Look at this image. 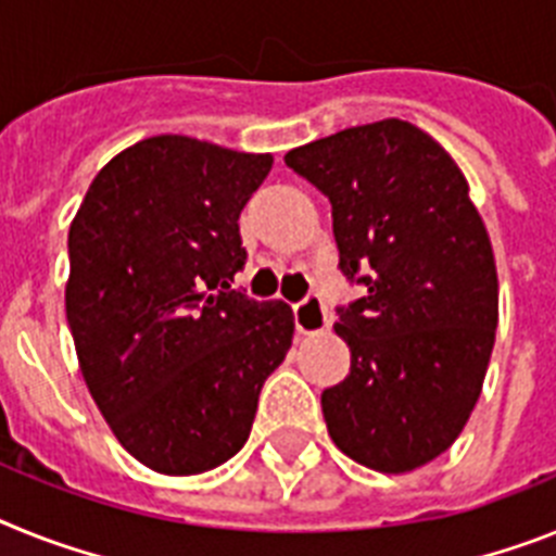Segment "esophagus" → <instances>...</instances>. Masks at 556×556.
<instances>
[{
	"mask_svg": "<svg viewBox=\"0 0 556 556\" xmlns=\"http://www.w3.org/2000/svg\"><path fill=\"white\" fill-rule=\"evenodd\" d=\"M293 319H296V330L305 336L325 333L330 325L328 311H325L319 296H307V300H302L300 305H293Z\"/></svg>",
	"mask_w": 556,
	"mask_h": 556,
	"instance_id": "obj_1",
	"label": "esophagus"
}]
</instances>
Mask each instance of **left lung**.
<instances>
[{"instance_id":"left-lung-1","label":"left lung","mask_w":556,"mask_h":556,"mask_svg":"<svg viewBox=\"0 0 556 556\" xmlns=\"http://www.w3.org/2000/svg\"><path fill=\"white\" fill-rule=\"evenodd\" d=\"M333 206L339 268L365 286L339 307L350 376L321 393L333 444L384 475L455 444L483 390L497 268L469 184L441 143L384 118L291 149Z\"/></svg>"}]
</instances>
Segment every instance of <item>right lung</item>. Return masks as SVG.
Wrapping results in <instances>:
<instances>
[{"label": "right lung", "mask_w": 556, "mask_h": 556, "mask_svg": "<svg viewBox=\"0 0 556 556\" xmlns=\"http://www.w3.org/2000/svg\"><path fill=\"white\" fill-rule=\"evenodd\" d=\"M270 155L155 135L98 172L70 223L67 325L121 446L200 475L249 441L265 379L293 342L286 302L235 291L240 212Z\"/></svg>", "instance_id": "obj_1"}]
</instances>
